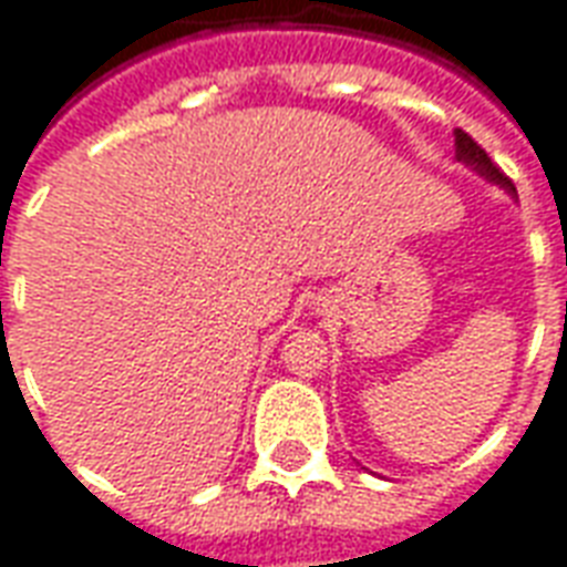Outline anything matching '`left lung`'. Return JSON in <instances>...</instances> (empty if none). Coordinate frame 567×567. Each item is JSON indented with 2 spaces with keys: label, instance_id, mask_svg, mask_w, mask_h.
<instances>
[{
  "label": "left lung",
  "instance_id": "1",
  "mask_svg": "<svg viewBox=\"0 0 567 567\" xmlns=\"http://www.w3.org/2000/svg\"><path fill=\"white\" fill-rule=\"evenodd\" d=\"M454 146H456L454 158L460 162V165L472 167L477 177H484L486 183H496L498 188H505L511 198H517V188H514V183H511V179H507L505 174L493 165V158H489V155H486L484 150H481V146H477L475 141L463 132V128H456L454 132Z\"/></svg>",
  "mask_w": 567,
  "mask_h": 567
}]
</instances>
